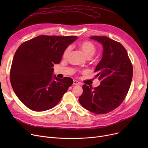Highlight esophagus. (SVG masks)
Returning <instances> with one entry per match:
<instances>
[{
    "label": "esophagus",
    "mask_w": 148,
    "mask_h": 148,
    "mask_svg": "<svg viewBox=\"0 0 148 148\" xmlns=\"http://www.w3.org/2000/svg\"><path fill=\"white\" fill-rule=\"evenodd\" d=\"M73 84L74 85H80V83L79 82H77L76 80H74L73 81Z\"/></svg>",
    "instance_id": "1"
}]
</instances>
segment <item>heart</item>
<instances>
[{"instance_id":"b5f03b06","label":"heart","mask_w":148,"mask_h":148,"mask_svg":"<svg viewBox=\"0 0 148 148\" xmlns=\"http://www.w3.org/2000/svg\"><path fill=\"white\" fill-rule=\"evenodd\" d=\"M79 48L88 58H90L94 56L96 52L95 46L94 45V44L89 41H84L82 42L79 45ZM70 51H71V47H68L64 51L63 53V57L66 58L69 54Z\"/></svg>"}]
</instances>
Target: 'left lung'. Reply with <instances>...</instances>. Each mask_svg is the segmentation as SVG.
I'll return each instance as SVG.
<instances>
[{
  "instance_id": "1",
  "label": "left lung",
  "mask_w": 148,
  "mask_h": 148,
  "mask_svg": "<svg viewBox=\"0 0 148 148\" xmlns=\"http://www.w3.org/2000/svg\"><path fill=\"white\" fill-rule=\"evenodd\" d=\"M103 45V57L95 69L101 83L92 88L83 86L80 104L98 114L109 113L117 108L128 94L133 74V66L124 47L107 36L90 37Z\"/></svg>"
}]
</instances>
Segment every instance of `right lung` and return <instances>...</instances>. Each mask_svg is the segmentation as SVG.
<instances>
[{"mask_svg": "<svg viewBox=\"0 0 148 148\" xmlns=\"http://www.w3.org/2000/svg\"><path fill=\"white\" fill-rule=\"evenodd\" d=\"M76 36L40 35L23 42L13 58L10 81L15 95L30 109L45 111L56 106L73 83L70 77L53 75L54 64L60 63Z\"/></svg>", "mask_w": 148, "mask_h": 148, "instance_id": "add662e5", "label": "right lung"}]
</instances>
